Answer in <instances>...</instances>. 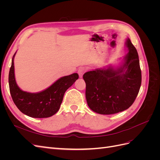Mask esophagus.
<instances>
[{
	"mask_svg": "<svg viewBox=\"0 0 160 160\" xmlns=\"http://www.w3.org/2000/svg\"><path fill=\"white\" fill-rule=\"evenodd\" d=\"M86 70L87 69L85 67H80V68H79L78 71H77V72H78V74L80 77H82V76H83V75L85 73Z\"/></svg>",
	"mask_w": 160,
	"mask_h": 160,
	"instance_id": "1",
	"label": "esophagus"
}]
</instances>
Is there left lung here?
<instances>
[{
  "label": "left lung",
  "mask_w": 160,
  "mask_h": 160,
  "mask_svg": "<svg viewBox=\"0 0 160 160\" xmlns=\"http://www.w3.org/2000/svg\"><path fill=\"white\" fill-rule=\"evenodd\" d=\"M129 52L122 65L113 69H98L85 72V97L89 108L103 115L128 109L136 99L142 84V71L136 49L128 38Z\"/></svg>",
  "instance_id": "8db88e82"
}]
</instances>
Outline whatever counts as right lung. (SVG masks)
I'll list each match as a JSON object with an SVG mask.
<instances>
[{
  "mask_svg": "<svg viewBox=\"0 0 160 160\" xmlns=\"http://www.w3.org/2000/svg\"><path fill=\"white\" fill-rule=\"evenodd\" d=\"M9 71L8 83L12 99L21 112L34 118H46L59 111L67 89L79 78L77 73H72L58 79L49 88L39 93L23 91L17 85L14 77V57Z\"/></svg>",
  "mask_w": 160,
  "mask_h": 160,
  "instance_id": "right-lung-1",
  "label": "right lung"
}]
</instances>
